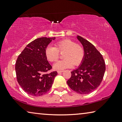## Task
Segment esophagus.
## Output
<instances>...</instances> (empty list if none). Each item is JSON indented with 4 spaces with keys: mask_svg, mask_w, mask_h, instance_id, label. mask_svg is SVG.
Returning a JSON list of instances; mask_svg holds the SVG:
<instances>
[{
    "mask_svg": "<svg viewBox=\"0 0 122 122\" xmlns=\"http://www.w3.org/2000/svg\"><path fill=\"white\" fill-rule=\"evenodd\" d=\"M62 72H63V70H58V71H57V73L58 74H60V73H62Z\"/></svg>",
    "mask_w": 122,
    "mask_h": 122,
    "instance_id": "esophagus-1",
    "label": "esophagus"
}]
</instances>
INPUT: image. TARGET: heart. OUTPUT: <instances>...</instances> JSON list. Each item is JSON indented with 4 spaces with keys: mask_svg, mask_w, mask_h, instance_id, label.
I'll use <instances>...</instances> for the list:
<instances>
[{
    "mask_svg": "<svg viewBox=\"0 0 122 122\" xmlns=\"http://www.w3.org/2000/svg\"><path fill=\"white\" fill-rule=\"evenodd\" d=\"M59 52H64V59L57 61L54 65V69L56 70H63L71 68L73 65H79L82 62L85 55L82 46L75 43L74 41L70 39L59 41L55 43V47L48 46L45 50V55L48 61L54 62L59 58Z\"/></svg>",
    "mask_w": 122,
    "mask_h": 122,
    "instance_id": "heart-1",
    "label": "heart"
}]
</instances>
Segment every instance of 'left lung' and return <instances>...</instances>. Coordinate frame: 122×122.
<instances>
[{
    "label": "left lung",
    "instance_id": "left-lung-1",
    "mask_svg": "<svg viewBox=\"0 0 122 122\" xmlns=\"http://www.w3.org/2000/svg\"><path fill=\"white\" fill-rule=\"evenodd\" d=\"M84 47L85 55L82 64L71 72L67 81L70 89L80 94L91 93L100 86L106 70L105 62L102 54L90 42L77 36Z\"/></svg>",
    "mask_w": 122,
    "mask_h": 122
}]
</instances>
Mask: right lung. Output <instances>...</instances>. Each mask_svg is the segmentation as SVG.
<instances>
[{
    "instance_id": "add662e5",
    "label": "right lung",
    "mask_w": 122,
    "mask_h": 122,
    "mask_svg": "<svg viewBox=\"0 0 122 122\" xmlns=\"http://www.w3.org/2000/svg\"><path fill=\"white\" fill-rule=\"evenodd\" d=\"M55 38L41 37L28 44L15 64L17 82L23 90L33 96L46 93L52 87L57 71L52 69L45 55L48 44Z\"/></svg>"
}]
</instances>
